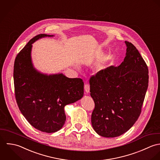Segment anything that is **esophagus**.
<instances>
[{"label":"esophagus","instance_id":"obj_1","mask_svg":"<svg viewBox=\"0 0 160 160\" xmlns=\"http://www.w3.org/2000/svg\"><path fill=\"white\" fill-rule=\"evenodd\" d=\"M85 91L87 93H88L90 92V85L88 84L85 85Z\"/></svg>","mask_w":160,"mask_h":160}]
</instances>
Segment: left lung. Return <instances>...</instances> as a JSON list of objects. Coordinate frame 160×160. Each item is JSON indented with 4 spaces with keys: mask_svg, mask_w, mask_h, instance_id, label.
I'll return each mask as SVG.
<instances>
[{
    "mask_svg": "<svg viewBox=\"0 0 160 160\" xmlns=\"http://www.w3.org/2000/svg\"><path fill=\"white\" fill-rule=\"evenodd\" d=\"M124 61L110 66L90 79V95L95 102L92 124L104 137H116L128 130L141 113L148 86V69L131 42Z\"/></svg>",
    "mask_w": 160,
    "mask_h": 160,
    "instance_id": "8db88e82",
    "label": "left lung"
}]
</instances>
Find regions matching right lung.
<instances>
[{
	"mask_svg": "<svg viewBox=\"0 0 160 160\" xmlns=\"http://www.w3.org/2000/svg\"><path fill=\"white\" fill-rule=\"evenodd\" d=\"M53 35L40 34L32 38L17 54L13 67L17 103L22 114L32 127L52 133L63 127L64 107L83 96L81 78H70L62 73L47 75L38 72L32 61V44Z\"/></svg>",
	"mask_w": 160,
	"mask_h": 160,
	"instance_id": "right-lung-1",
	"label": "right lung"
}]
</instances>
